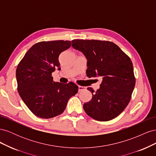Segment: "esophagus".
Instances as JSON below:
<instances>
[{
    "instance_id": "esophagus-1",
    "label": "esophagus",
    "mask_w": 156,
    "mask_h": 156,
    "mask_svg": "<svg viewBox=\"0 0 156 156\" xmlns=\"http://www.w3.org/2000/svg\"><path fill=\"white\" fill-rule=\"evenodd\" d=\"M86 89V88L84 87H82V86H79L78 87V91L79 92H81V91H83L84 90Z\"/></svg>"
}]
</instances>
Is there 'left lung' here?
Wrapping results in <instances>:
<instances>
[{"instance_id":"obj_1","label":"left lung","mask_w":156,"mask_h":156,"mask_svg":"<svg viewBox=\"0 0 156 156\" xmlns=\"http://www.w3.org/2000/svg\"><path fill=\"white\" fill-rule=\"evenodd\" d=\"M72 47L87 59L88 77H101L96 91L88 87L91 100L84 103L87 114L94 120L108 121L119 116L131 100L135 85L133 64L115 44L108 41L73 40Z\"/></svg>"}]
</instances>
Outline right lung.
<instances>
[{
  "label": "right lung",
  "instance_id": "right-lung-1",
  "mask_svg": "<svg viewBox=\"0 0 156 156\" xmlns=\"http://www.w3.org/2000/svg\"><path fill=\"white\" fill-rule=\"evenodd\" d=\"M71 41H41L25 55L16 69L17 91L30 111L41 119H51L64 112L69 99L78 87L53 81L52 72L60 69L62 52L71 47Z\"/></svg>",
  "mask_w": 156,
  "mask_h": 156
}]
</instances>
